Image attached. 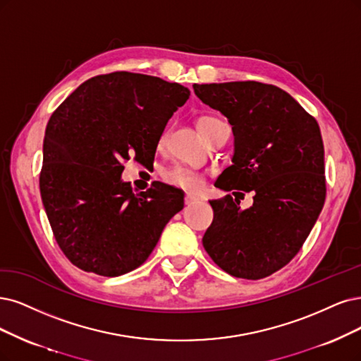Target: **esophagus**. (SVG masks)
Wrapping results in <instances>:
<instances>
[{
  "mask_svg": "<svg viewBox=\"0 0 361 361\" xmlns=\"http://www.w3.org/2000/svg\"><path fill=\"white\" fill-rule=\"evenodd\" d=\"M197 201H199V197L192 196V195H185V197H184V204H185V205H193V204L197 202Z\"/></svg>",
  "mask_w": 361,
  "mask_h": 361,
  "instance_id": "obj_1",
  "label": "esophagus"
}]
</instances>
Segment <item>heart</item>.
<instances>
[{"mask_svg":"<svg viewBox=\"0 0 361 361\" xmlns=\"http://www.w3.org/2000/svg\"><path fill=\"white\" fill-rule=\"evenodd\" d=\"M217 118L214 117H201L197 120V129H201L212 122H216ZM169 130L165 129L162 135H160V142H164L168 137ZM164 181L172 188H177L185 192H197L202 189L204 185V177L202 173L196 172L195 169H190L188 166H183V165H173L168 169L164 171Z\"/></svg>","mask_w":361,"mask_h":361,"instance_id":"obj_1","label":"heart"}]
</instances>
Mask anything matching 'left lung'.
<instances>
[{"mask_svg":"<svg viewBox=\"0 0 361 361\" xmlns=\"http://www.w3.org/2000/svg\"><path fill=\"white\" fill-rule=\"evenodd\" d=\"M193 89L204 104L228 117L233 130V164L220 173L217 188L255 193L247 209L231 195L209 201L214 220L202 238L204 248L236 278L269 276L298 255L323 209L319 126L274 85L229 82Z\"/></svg>","mask_w":361,"mask_h":361,"instance_id":"1","label":"left lung"}]
</instances>
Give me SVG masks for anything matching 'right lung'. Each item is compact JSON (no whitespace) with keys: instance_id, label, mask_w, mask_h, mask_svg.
<instances>
[{"instance_id":"right-lung-1","label":"right lung","mask_w":361,"mask_h":361,"mask_svg":"<svg viewBox=\"0 0 361 361\" xmlns=\"http://www.w3.org/2000/svg\"><path fill=\"white\" fill-rule=\"evenodd\" d=\"M189 97L178 83L117 71L86 80L51 114L39 193L56 243L77 268L102 276L137 269L183 209L181 190L160 183L133 193L120 176L132 156L154 157Z\"/></svg>"}]
</instances>
